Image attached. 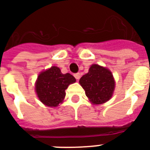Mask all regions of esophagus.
Segmentation results:
<instances>
[{
  "mask_svg": "<svg viewBox=\"0 0 150 150\" xmlns=\"http://www.w3.org/2000/svg\"><path fill=\"white\" fill-rule=\"evenodd\" d=\"M74 76H75V78H76V80H79V79H80V76H81V74H79V73H76V74H74Z\"/></svg>",
  "mask_w": 150,
  "mask_h": 150,
  "instance_id": "obj_1",
  "label": "esophagus"
}]
</instances>
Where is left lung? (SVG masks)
Masks as SVG:
<instances>
[{"mask_svg":"<svg viewBox=\"0 0 150 150\" xmlns=\"http://www.w3.org/2000/svg\"><path fill=\"white\" fill-rule=\"evenodd\" d=\"M79 82L93 104L107 102L114 91L115 82L112 73L98 65H92L88 74L83 75Z\"/></svg>","mask_w":150,"mask_h":150,"instance_id":"8db88e82","label":"left lung"}]
</instances>
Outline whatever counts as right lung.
I'll return each instance as SVG.
<instances>
[{
    "instance_id": "add662e5",
    "label": "right lung",
    "mask_w": 150,
    "mask_h": 150,
    "mask_svg": "<svg viewBox=\"0 0 150 150\" xmlns=\"http://www.w3.org/2000/svg\"><path fill=\"white\" fill-rule=\"evenodd\" d=\"M76 79L70 74H62L59 67H52L40 73L36 82V92L39 99L47 106H57L66 96V89Z\"/></svg>"
}]
</instances>
